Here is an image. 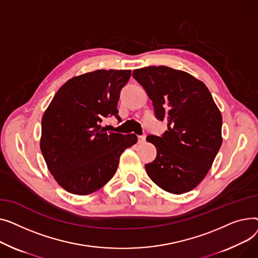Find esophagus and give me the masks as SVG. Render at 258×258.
Returning <instances> with one entry per match:
<instances>
[{"instance_id":"obj_1","label":"esophagus","mask_w":258,"mask_h":258,"mask_svg":"<svg viewBox=\"0 0 258 258\" xmlns=\"http://www.w3.org/2000/svg\"><path fill=\"white\" fill-rule=\"evenodd\" d=\"M138 139H139V143H145V141H146V135L144 134V135H139L138 136Z\"/></svg>"}]
</instances>
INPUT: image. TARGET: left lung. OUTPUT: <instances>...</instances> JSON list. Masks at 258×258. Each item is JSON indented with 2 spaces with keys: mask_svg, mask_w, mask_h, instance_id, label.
Wrapping results in <instances>:
<instances>
[{
  "mask_svg": "<svg viewBox=\"0 0 258 258\" xmlns=\"http://www.w3.org/2000/svg\"><path fill=\"white\" fill-rule=\"evenodd\" d=\"M133 78L153 103L157 119L168 122L161 136L149 135L156 158L145 165L160 188L180 195L204 179L222 145V114L206 85L169 67L133 71Z\"/></svg>",
  "mask_w": 258,
  "mask_h": 258,
  "instance_id": "1",
  "label": "left lung"
}]
</instances>
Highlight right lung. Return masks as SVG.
<instances>
[{"mask_svg": "<svg viewBox=\"0 0 258 258\" xmlns=\"http://www.w3.org/2000/svg\"><path fill=\"white\" fill-rule=\"evenodd\" d=\"M130 70H98L59 88L41 119L40 150L58 184L88 195L113 177L119 156L138 142L135 134L107 132L101 123L114 115Z\"/></svg>", "mask_w": 258, "mask_h": 258, "instance_id": "right-lung-1", "label": "right lung"}]
</instances>
